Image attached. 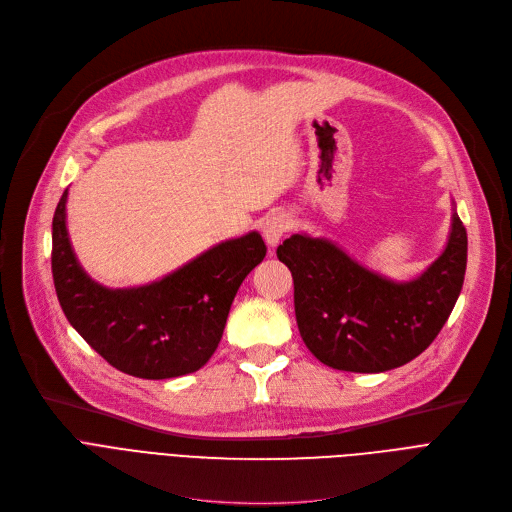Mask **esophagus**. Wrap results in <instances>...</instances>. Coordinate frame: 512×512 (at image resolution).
Here are the masks:
<instances>
[{"instance_id": "obj_1", "label": "esophagus", "mask_w": 512, "mask_h": 512, "mask_svg": "<svg viewBox=\"0 0 512 512\" xmlns=\"http://www.w3.org/2000/svg\"><path fill=\"white\" fill-rule=\"evenodd\" d=\"M288 228H290V222H288L286 215L274 213V215H270V218L263 222L261 232H263V238H265L267 245L276 247L278 242L282 240V236L288 232Z\"/></svg>"}]
</instances>
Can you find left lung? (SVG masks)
<instances>
[{
    "instance_id": "left-lung-1",
    "label": "left lung",
    "mask_w": 512,
    "mask_h": 512,
    "mask_svg": "<svg viewBox=\"0 0 512 512\" xmlns=\"http://www.w3.org/2000/svg\"><path fill=\"white\" fill-rule=\"evenodd\" d=\"M278 259L294 280L303 342L328 367L380 373L419 357L459 299L467 270V230L452 215L444 253L411 282L365 270L330 240L292 234Z\"/></svg>"
}]
</instances>
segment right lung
I'll use <instances>...</instances> for the list:
<instances>
[{
    "label": "right lung",
    "mask_w": 512,
    "mask_h": 512,
    "mask_svg": "<svg viewBox=\"0 0 512 512\" xmlns=\"http://www.w3.org/2000/svg\"><path fill=\"white\" fill-rule=\"evenodd\" d=\"M64 191L51 224V274L70 326L112 367L143 380L201 369L218 348L236 290L265 257L249 232L205 251L159 282L110 290L78 265L66 230Z\"/></svg>",
    "instance_id": "obj_1"
}]
</instances>
